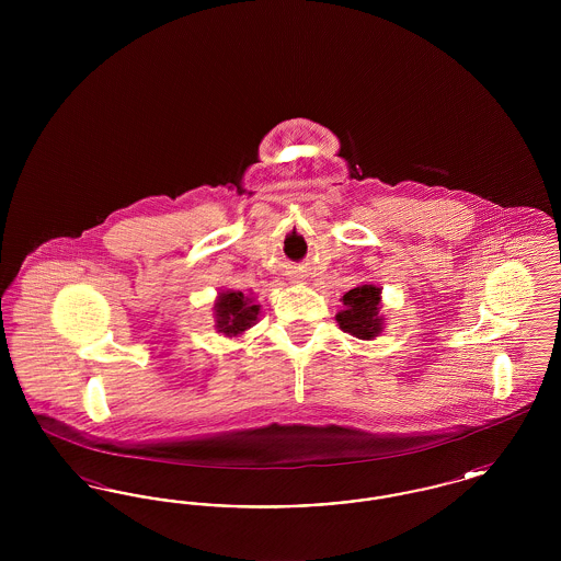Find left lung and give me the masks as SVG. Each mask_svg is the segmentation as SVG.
I'll list each match as a JSON object with an SVG mask.
<instances>
[{"label": "left lung", "instance_id": "8db88e82", "mask_svg": "<svg viewBox=\"0 0 561 561\" xmlns=\"http://www.w3.org/2000/svg\"><path fill=\"white\" fill-rule=\"evenodd\" d=\"M382 288L374 284H362L351 288L343 298V309L336 313V321L343 332L359 341H374L385 330V316L380 313L382 307Z\"/></svg>", "mask_w": 561, "mask_h": 561}]
</instances>
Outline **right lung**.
Here are the masks:
<instances>
[{
    "instance_id": "add662e5",
    "label": "right lung",
    "mask_w": 561,
    "mask_h": 561,
    "mask_svg": "<svg viewBox=\"0 0 561 561\" xmlns=\"http://www.w3.org/2000/svg\"><path fill=\"white\" fill-rule=\"evenodd\" d=\"M213 311L216 332L227 339H238L259 321L261 305H256L252 294L222 290L214 300Z\"/></svg>"
}]
</instances>
